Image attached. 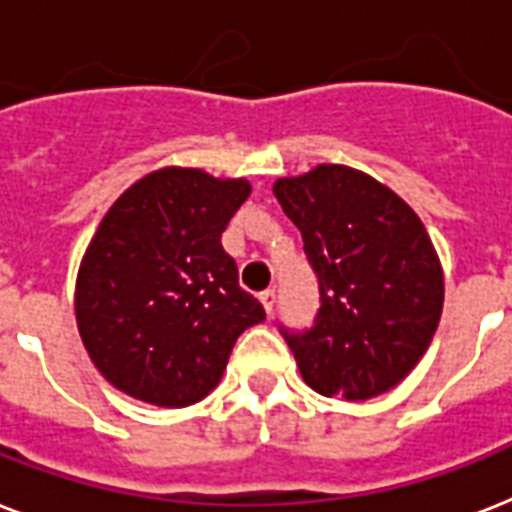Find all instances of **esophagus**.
<instances>
[{
    "mask_svg": "<svg viewBox=\"0 0 512 512\" xmlns=\"http://www.w3.org/2000/svg\"><path fill=\"white\" fill-rule=\"evenodd\" d=\"M260 302H263L265 313L273 315V310H276V289H265V292L260 294Z\"/></svg>",
    "mask_w": 512,
    "mask_h": 512,
    "instance_id": "esophagus-1",
    "label": "esophagus"
}]
</instances>
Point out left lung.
Listing matches in <instances>:
<instances>
[{"label": "left lung", "mask_w": 512, "mask_h": 512, "mask_svg": "<svg viewBox=\"0 0 512 512\" xmlns=\"http://www.w3.org/2000/svg\"><path fill=\"white\" fill-rule=\"evenodd\" d=\"M273 194L302 234L318 278L307 328L278 326L318 394L371 400L429 350L444 302L442 265L418 215L344 165L281 178Z\"/></svg>", "instance_id": "1"}]
</instances>
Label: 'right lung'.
<instances>
[{"label": "right lung", "mask_w": 512, "mask_h": 512, "mask_svg": "<svg viewBox=\"0 0 512 512\" xmlns=\"http://www.w3.org/2000/svg\"><path fill=\"white\" fill-rule=\"evenodd\" d=\"M247 181L149 173L110 207L76 286L81 339L115 389L160 407L213 392L244 328L265 321L220 236Z\"/></svg>", "instance_id": "add662e5"}]
</instances>
